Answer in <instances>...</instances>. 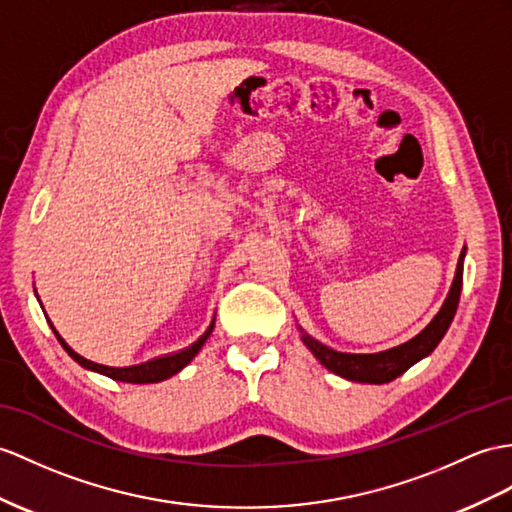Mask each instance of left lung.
Returning <instances> with one entry per match:
<instances>
[{
  "instance_id": "8db88e82",
  "label": "left lung",
  "mask_w": 512,
  "mask_h": 512,
  "mask_svg": "<svg viewBox=\"0 0 512 512\" xmlns=\"http://www.w3.org/2000/svg\"><path fill=\"white\" fill-rule=\"evenodd\" d=\"M463 260H465V249L460 252L452 289L447 293L441 310L436 313V317L428 323V326L415 336V339H410L402 345L391 347V350L378 352V354H347V352L330 350L328 345H323L315 341L313 336L302 332L304 345L315 354V358L323 367L345 380L367 382V384H386L395 380L397 376H402L406 369L419 363L421 358L432 354L434 347L441 343L447 328H450L458 308L460 289H463Z\"/></svg>"
}]
</instances>
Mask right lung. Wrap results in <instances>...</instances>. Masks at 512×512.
<instances>
[{"instance_id":"1","label":"right lung","mask_w":512,"mask_h":512,"mask_svg":"<svg viewBox=\"0 0 512 512\" xmlns=\"http://www.w3.org/2000/svg\"><path fill=\"white\" fill-rule=\"evenodd\" d=\"M49 326H52V323H49ZM213 328H215V317H213V321H210L208 330H206L202 336H199V339H197L193 345L184 347L182 352L167 354V356H160V358H154V360H147V363H143V365H132V367H106V365H97V363H93V360H86V358H82L80 354L73 352L71 347L65 343V339H62V336L56 332V328L52 326L58 343H60L62 347H65V352H67L73 360H76L78 365H82L84 369H91V371L102 373V376H108V378H112V380L130 382V384L162 382V380H167V378H171V376H176V373H178L180 369H184L186 365H189L191 360L197 356V352L202 350V345L206 343L208 336L213 334Z\"/></svg>"}]
</instances>
